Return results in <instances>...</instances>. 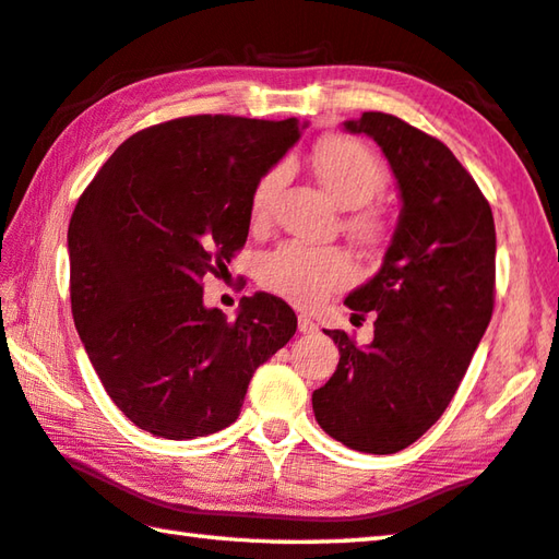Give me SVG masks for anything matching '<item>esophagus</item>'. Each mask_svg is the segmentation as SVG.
Listing matches in <instances>:
<instances>
[{"label":"esophagus","mask_w":559,"mask_h":559,"mask_svg":"<svg viewBox=\"0 0 559 559\" xmlns=\"http://www.w3.org/2000/svg\"><path fill=\"white\" fill-rule=\"evenodd\" d=\"M299 331H301V334H317L319 326L307 314H301L299 317Z\"/></svg>","instance_id":"34e87169"}]
</instances>
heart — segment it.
Masks as SVG:
<instances>
[{"label":"heart","instance_id":"1","mask_svg":"<svg viewBox=\"0 0 559 559\" xmlns=\"http://www.w3.org/2000/svg\"><path fill=\"white\" fill-rule=\"evenodd\" d=\"M311 166L334 203L341 209H350L344 223L350 238L368 248L383 245L390 235V218L380 205L368 203L388 183L383 159L354 136H329L319 142L311 154ZM282 181H285V166H272L254 183L250 193L252 225L270 221L274 195ZM258 277L264 289L289 305L314 309L324 305L331 295L346 289L356 280V270L344 250L314 248V245L289 240L264 254Z\"/></svg>","mask_w":559,"mask_h":559}]
</instances>
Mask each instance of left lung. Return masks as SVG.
I'll use <instances>...</instances> for the list:
<instances>
[{"instance_id":"8db88e82","label":"left lung","mask_w":559,"mask_h":559,"mask_svg":"<svg viewBox=\"0 0 559 559\" xmlns=\"http://www.w3.org/2000/svg\"><path fill=\"white\" fill-rule=\"evenodd\" d=\"M344 127L383 150L403 211L383 267L346 297L354 326L373 314V341L360 348L346 331H326L341 358L311 405L336 442L395 454L442 417L491 321L496 225L472 174L437 136L385 112Z\"/></svg>"}]
</instances>
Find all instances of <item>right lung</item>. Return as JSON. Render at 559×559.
<instances>
[{
    "label": "right lung",
    "mask_w": 559,
    "mask_h": 559,
    "mask_svg": "<svg viewBox=\"0 0 559 559\" xmlns=\"http://www.w3.org/2000/svg\"><path fill=\"white\" fill-rule=\"evenodd\" d=\"M301 124L191 115L132 134L68 225L71 309L124 417L164 439L218 432L250 378L295 336L287 301L258 292L235 319L203 307V277L242 250L250 193Z\"/></svg>",
    "instance_id": "1"
}]
</instances>
